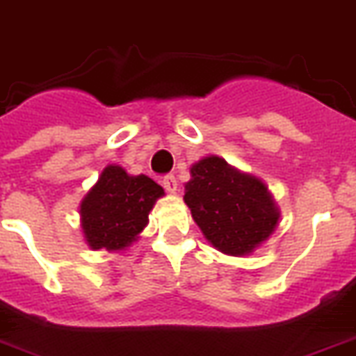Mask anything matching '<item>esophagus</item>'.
Returning <instances> with one entry per match:
<instances>
[{
    "mask_svg": "<svg viewBox=\"0 0 356 356\" xmlns=\"http://www.w3.org/2000/svg\"><path fill=\"white\" fill-rule=\"evenodd\" d=\"M161 183H163V188L168 193L177 192V179H175V175H166V177H163Z\"/></svg>",
    "mask_w": 356,
    "mask_h": 356,
    "instance_id": "esophagus-1",
    "label": "esophagus"
}]
</instances>
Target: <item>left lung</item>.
Returning a JSON list of instances; mask_svg holds the SVG:
<instances>
[{
    "label": "left lung",
    "mask_w": 356,
    "mask_h": 356,
    "mask_svg": "<svg viewBox=\"0 0 356 356\" xmlns=\"http://www.w3.org/2000/svg\"><path fill=\"white\" fill-rule=\"evenodd\" d=\"M184 202L206 238L229 255H244L273 234L279 211L268 188L219 157L192 166Z\"/></svg>",
    "instance_id": "left-lung-1"
}]
</instances>
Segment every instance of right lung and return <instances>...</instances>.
<instances>
[{
    "mask_svg": "<svg viewBox=\"0 0 356 356\" xmlns=\"http://www.w3.org/2000/svg\"><path fill=\"white\" fill-rule=\"evenodd\" d=\"M161 195L163 188L146 175L130 177L119 166L104 168L81 204L88 244L94 250L127 248L148 224V213Z\"/></svg>",
    "mask_w": 356,
    "mask_h": 356,
    "instance_id": "add662e5",
    "label": "right lung"
}]
</instances>
